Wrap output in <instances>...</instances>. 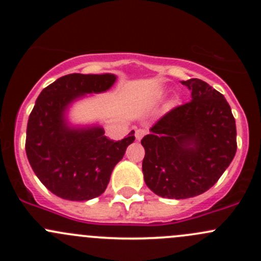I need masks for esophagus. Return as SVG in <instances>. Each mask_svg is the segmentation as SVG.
Returning <instances> with one entry per match:
<instances>
[{"mask_svg": "<svg viewBox=\"0 0 261 261\" xmlns=\"http://www.w3.org/2000/svg\"><path fill=\"white\" fill-rule=\"evenodd\" d=\"M146 134V130H144V128H138L135 133V138L136 140H141V139L144 138V135Z\"/></svg>", "mask_w": 261, "mask_h": 261, "instance_id": "esophagus-1", "label": "esophagus"}]
</instances>
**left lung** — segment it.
<instances>
[{
  "label": "left lung",
  "instance_id": "8db88e82",
  "mask_svg": "<svg viewBox=\"0 0 261 261\" xmlns=\"http://www.w3.org/2000/svg\"><path fill=\"white\" fill-rule=\"evenodd\" d=\"M188 103L163 116L144 136L146 186L163 198L184 199L208 191L236 154V125L225 97L206 82L181 81Z\"/></svg>",
  "mask_w": 261,
  "mask_h": 261
}]
</instances>
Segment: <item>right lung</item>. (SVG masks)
I'll list each match as a JSON object with an SVG mask.
<instances>
[{
    "mask_svg": "<svg viewBox=\"0 0 261 261\" xmlns=\"http://www.w3.org/2000/svg\"><path fill=\"white\" fill-rule=\"evenodd\" d=\"M116 80L111 73L64 75L41 91L29 116V163L41 183L60 198L88 201L101 196L115 165L135 140V131L114 141L99 125L74 126L67 118L73 102L109 91Z\"/></svg>",
    "mask_w": 261,
    "mask_h": 261,
    "instance_id": "1",
    "label": "right lung"
}]
</instances>
